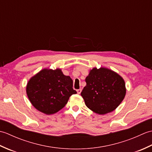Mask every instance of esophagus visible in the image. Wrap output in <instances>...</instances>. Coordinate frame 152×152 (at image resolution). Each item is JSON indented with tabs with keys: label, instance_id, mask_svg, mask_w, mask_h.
Masks as SVG:
<instances>
[{
	"label": "esophagus",
	"instance_id": "34e87169",
	"mask_svg": "<svg viewBox=\"0 0 152 152\" xmlns=\"http://www.w3.org/2000/svg\"><path fill=\"white\" fill-rule=\"evenodd\" d=\"M82 92V89H77V93H78V94H80Z\"/></svg>",
	"mask_w": 152,
	"mask_h": 152
}]
</instances>
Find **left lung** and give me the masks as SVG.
I'll use <instances>...</instances> for the list:
<instances>
[{
    "label": "left lung",
    "instance_id": "8db88e82",
    "mask_svg": "<svg viewBox=\"0 0 152 152\" xmlns=\"http://www.w3.org/2000/svg\"><path fill=\"white\" fill-rule=\"evenodd\" d=\"M81 95L87 107L104 115L114 111L124 100L125 84L118 74L106 68H94L86 78Z\"/></svg>",
    "mask_w": 152,
    "mask_h": 152
}]
</instances>
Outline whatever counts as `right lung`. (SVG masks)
Segmentation results:
<instances>
[{
	"label": "right lung",
	"mask_w": 152,
	"mask_h": 152,
	"mask_svg": "<svg viewBox=\"0 0 152 152\" xmlns=\"http://www.w3.org/2000/svg\"><path fill=\"white\" fill-rule=\"evenodd\" d=\"M72 86V80L61 69H43L30 79L26 91L35 108L50 115L62 109L70 96L77 93Z\"/></svg>",
	"instance_id": "add662e5"
}]
</instances>
